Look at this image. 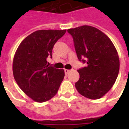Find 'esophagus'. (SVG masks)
Returning <instances> with one entry per match:
<instances>
[{
    "mask_svg": "<svg viewBox=\"0 0 129 129\" xmlns=\"http://www.w3.org/2000/svg\"><path fill=\"white\" fill-rule=\"evenodd\" d=\"M64 72L66 74H68V73L70 72V70H68V69H64Z\"/></svg>",
    "mask_w": 129,
    "mask_h": 129,
    "instance_id": "obj_1",
    "label": "esophagus"
}]
</instances>
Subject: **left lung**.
<instances>
[{
	"mask_svg": "<svg viewBox=\"0 0 129 129\" xmlns=\"http://www.w3.org/2000/svg\"><path fill=\"white\" fill-rule=\"evenodd\" d=\"M72 35L79 61L86 63L78 70L75 87L79 94L90 100L100 99L111 90L119 70V59L111 39L97 28L83 25L68 29Z\"/></svg>",
	"mask_w": 129,
	"mask_h": 129,
	"instance_id": "left-lung-1",
	"label": "left lung"
}]
</instances>
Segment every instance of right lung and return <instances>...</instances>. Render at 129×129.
I'll use <instances>...</instances> for the list:
<instances>
[{
    "instance_id": "right-lung-1",
    "label": "right lung",
    "mask_w": 129,
    "mask_h": 129,
    "mask_svg": "<svg viewBox=\"0 0 129 129\" xmlns=\"http://www.w3.org/2000/svg\"><path fill=\"white\" fill-rule=\"evenodd\" d=\"M66 29H41L21 43L13 59V75L23 91L37 102H44L56 95L65 76L63 69L49 66L47 58L54 45Z\"/></svg>"
}]
</instances>
